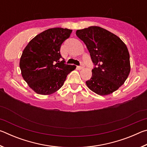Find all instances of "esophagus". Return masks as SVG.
<instances>
[{
    "instance_id": "obj_1",
    "label": "esophagus",
    "mask_w": 147,
    "mask_h": 147,
    "mask_svg": "<svg viewBox=\"0 0 147 147\" xmlns=\"http://www.w3.org/2000/svg\"><path fill=\"white\" fill-rule=\"evenodd\" d=\"M78 68L79 69H82V68H84V63H82V62H81L80 65V66H78Z\"/></svg>"
}]
</instances>
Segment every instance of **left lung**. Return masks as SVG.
<instances>
[{
    "label": "left lung",
    "mask_w": 147,
    "mask_h": 147,
    "mask_svg": "<svg viewBox=\"0 0 147 147\" xmlns=\"http://www.w3.org/2000/svg\"><path fill=\"white\" fill-rule=\"evenodd\" d=\"M76 34L86 44L94 65L91 78L86 82L88 88L99 95L117 90L130 71L126 45L116 35L98 26L78 30Z\"/></svg>",
    "instance_id": "8db88e82"
}]
</instances>
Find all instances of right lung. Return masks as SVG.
I'll use <instances>...</instances> for the list:
<instances>
[{"label":"right lung","mask_w":147,"mask_h":147,"mask_svg":"<svg viewBox=\"0 0 147 147\" xmlns=\"http://www.w3.org/2000/svg\"><path fill=\"white\" fill-rule=\"evenodd\" d=\"M71 32L67 28L48 29L37 35L24 49L20 69L23 78L36 93L45 95L58 91L76 68L65 64L60 54L61 44Z\"/></svg>","instance_id":"obj_1"}]
</instances>
